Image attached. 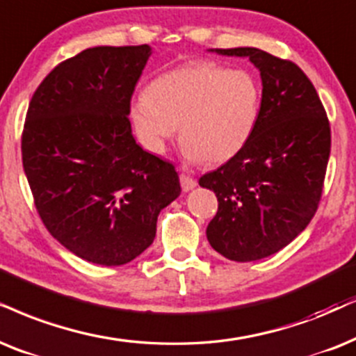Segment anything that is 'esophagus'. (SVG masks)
<instances>
[{"mask_svg": "<svg viewBox=\"0 0 356 356\" xmlns=\"http://www.w3.org/2000/svg\"><path fill=\"white\" fill-rule=\"evenodd\" d=\"M179 179H181V187H182L184 192L192 191V188L197 186L195 179H192L191 175H187V174H181V175H179Z\"/></svg>", "mask_w": 356, "mask_h": 356, "instance_id": "1", "label": "esophagus"}]
</instances>
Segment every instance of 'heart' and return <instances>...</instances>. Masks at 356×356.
Instances as JSON below:
<instances>
[{
  "label": "heart",
  "mask_w": 356,
  "mask_h": 356,
  "mask_svg": "<svg viewBox=\"0 0 356 356\" xmlns=\"http://www.w3.org/2000/svg\"><path fill=\"white\" fill-rule=\"evenodd\" d=\"M261 111V87L253 74L213 60H195L156 77L131 105L141 141L154 152L179 126L188 161L222 164L253 136Z\"/></svg>",
  "instance_id": "1"
}]
</instances>
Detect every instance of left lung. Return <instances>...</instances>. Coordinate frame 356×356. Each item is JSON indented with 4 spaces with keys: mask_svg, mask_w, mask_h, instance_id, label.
Wrapping results in <instances>:
<instances>
[{
    "mask_svg": "<svg viewBox=\"0 0 356 356\" xmlns=\"http://www.w3.org/2000/svg\"><path fill=\"white\" fill-rule=\"evenodd\" d=\"M215 52L248 57L263 82L253 136L199 181L218 200L207 227L211 248L248 263L284 248L316 215L330 156V123L312 82L294 62L254 47Z\"/></svg>",
    "mask_w": 356,
    "mask_h": 356,
    "instance_id": "obj_1",
    "label": "left lung"
}]
</instances>
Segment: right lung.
<instances>
[{"label":"right lung","mask_w":356,"mask_h":356,"mask_svg":"<svg viewBox=\"0 0 356 356\" xmlns=\"http://www.w3.org/2000/svg\"><path fill=\"white\" fill-rule=\"evenodd\" d=\"M151 47L100 46L60 62L29 102L22 168L49 233L102 266L154 241L159 211L181 195L175 168L136 145L131 97Z\"/></svg>","instance_id":"1"}]
</instances>
